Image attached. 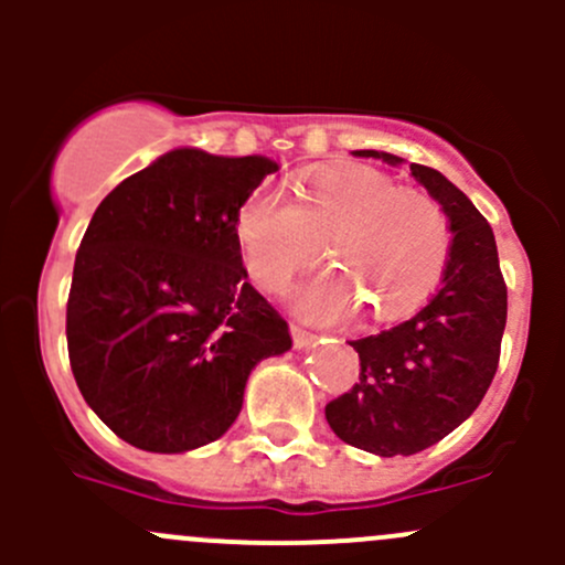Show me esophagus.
<instances>
[{
    "label": "esophagus",
    "instance_id": "34e87169",
    "mask_svg": "<svg viewBox=\"0 0 565 565\" xmlns=\"http://www.w3.org/2000/svg\"><path fill=\"white\" fill-rule=\"evenodd\" d=\"M289 330H292V341L298 350H303V347H311L317 341V335L311 333V330L300 328V324H289Z\"/></svg>",
    "mask_w": 565,
    "mask_h": 565
}]
</instances>
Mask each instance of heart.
<instances>
[{"label": "heart", "instance_id": "obj_1", "mask_svg": "<svg viewBox=\"0 0 565 565\" xmlns=\"http://www.w3.org/2000/svg\"><path fill=\"white\" fill-rule=\"evenodd\" d=\"M235 230L250 276L267 289L287 287L328 243L335 270L295 292L300 315L319 322L350 317L361 303L374 319L407 315L440 281L451 250L440 204L374 169L319 172L300 202L256 188L237 210Z\"/></svg>", "mask_w": 565, "mask_h": 565}]
</instances>
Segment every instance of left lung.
Listing matches in <instances>:
<instances>
[{
	"label": "left lung",
	"mask_w": 565,
	"mask_h": 565,
	"mask_svg": "<svg viewBox=\"0 0 565 565\" xmlns=\"http://www.w3.org/2000/svg\"><path fill=\"white\" fill-rule=\"evenodd\" d=\"M352 156L402 163L377 150ZM409 174L440 204L454 235L443 284L409 319L350 341L361 377L324 407L339 440L377 457L424 451L470 418L498 372L509 311L487 218L437 169L409 163Z\"/></svg>",
	"instance_id": "8db88e82"
}]
</instances>
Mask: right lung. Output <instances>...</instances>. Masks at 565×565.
<instances>
[{"instance_id":"add662e5","label":"right lung","mask_w":565,"mask_h":565,"mask_svg":"<svg viewBox=\"0 0 565 565\" xmlns=\"http://www.w3.org/2000/svg\"><path fill=\"white\" fill-rule=\"evenodd\" d=\"M278 163L167 152L98 204L73 265L67 355L84 402L130 446L185 454L218 440L250 369L292 347L248 284L235 218Z\"/></svg>"}]
</instances>
